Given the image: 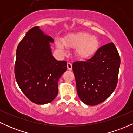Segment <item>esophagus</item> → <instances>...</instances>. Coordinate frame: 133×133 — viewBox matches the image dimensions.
Returning <instances> with one entry per match:
<instances>
[{
    "instance_id": "34e87169",
    "label": "esophagus",
    "mask_w": 133,
    "mask_h": 133,
    "mask_svg": "<svg viewBox=\"0 0 133 133\" xmlns=\"http://www.w3.org/2000/svg\"><path fill=\"white\" fill-rule=\"evenodd\" d=\"M67 68H68V69L69 71H71L72 69V66L71 64L69 63V62H68V63L67 64Z\"/></svg>"
}]
</instances>
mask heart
Segmentation results:
<instances>
[{
    "label": "heart",
    "mask_w": 133,
    "mask_h": 133,
    "mask_svg": "<svg viewBox=\"0 0 133 133\" xmlns=\"http://www.w3.org/2000/svg\"><path fill=\"white\" fill-rule=\"evenodd\" d=\"M56 45L58 49L65 52L66 48H75L76 57L82 60L92 57L100 46L99 38L87 32H77L67 35L63 40L57 39Z\"/></svg>",
    "instance_id": "1"
}]
</instances>
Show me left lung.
Returning a JSON list of instances; mask_svg holds the SVG:
<instances>
[{
	"label": "left lung",
	"instance_id": "left-lung-1",
	"mask_svg": "<svg viewBox=\"0 0 133 133\" xmlns=\"http://www.w3.org/2000/svg\"><path fill=\"white\" fill-rule=\"evenodd\" d=\"M120 62L116 47L109 43L91 59L73 63L77 92L84 103L95 106L111 96L117 83Z\"/></svg>",
	"mask_w": 133,
	"mask_h": 133
}]
</instances>
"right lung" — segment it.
I'll return each mask as SVG.
<instances>
[{
  "label": "right lung",
  "mask_w": 133,
  "mask_h": 133,
  "mask_svg": "<svg viewBox=\"0 0 133 133\" xmlns=\"http://www.w3.org/2000/svg\"><path fill=\"white\" fill-rule=\"evenodd\" d=\"M54 41L34 27L27 32L16 51L15 76L23 93L34 103L45 104L58 94V81L67 70V62L52 54Z\"/></svg>",
  "instance_id": "1"
}]
</instances>
